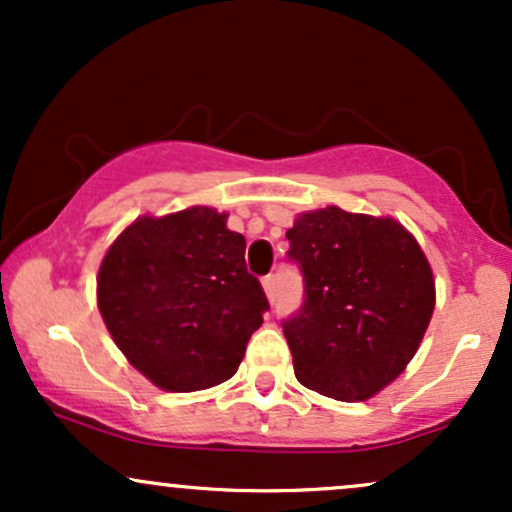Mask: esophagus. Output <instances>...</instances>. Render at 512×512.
Wrapping results in <instances>:
<instances>
[{
	"label": "esophagus",
	"mask_w": 512,
	"mask_h": 512,
	"mask_svg": "<svg viewBox=\"0 0 512 512\" xmlns=\"http://www.w3.org/2000/svg\"><path fill=\"white\" fill-rule=\"evenodd\" d=\"M262 286H264V293H267L269 298H274V274L262 276Z\"/></svg>",
	"instance_id": "34e87169"
}]
</instances>
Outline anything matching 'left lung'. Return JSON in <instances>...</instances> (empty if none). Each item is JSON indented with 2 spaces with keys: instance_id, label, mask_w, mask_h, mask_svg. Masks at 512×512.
Here are the masks:
<instances>
[{
  "instance_id": "left-lung-1",
  "label": "left lung",
  "mask_w": 512,
  "mask_h": 512,
  "mask_svg": "<svg viewBox=\"0 0 512 512\" xmlns=\"http://www.w3.org/2000/svg\"><path fill=\"white\" fill-rule=\"evenodd\" d=\"M303 303L281 322L298 383L363 402L402 373L436 303L424 252L397 221L327 207L286 231Z\"/></svg>"
}]
</instances>
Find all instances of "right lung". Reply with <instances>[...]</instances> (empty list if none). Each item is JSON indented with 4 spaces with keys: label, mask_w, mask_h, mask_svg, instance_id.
Instances as JSON below:
<instances>
[{
    "label": "right lung",
    "mask_w": 512,
    "mask_h": 512,
    "mask_svg": "<svg viewBox=\"0 0 512 512\" xmlns=\"http://www.w3.org/2000/svg\"><path fill=\"white\" fill-rule=\"evenodd\" d=\"M98 308L134 368L192 392L236 373L269 301L226 214L192 207L122 231L101 264Z\"/></svg>",
    "instance_id": "add662e5"
}]
</instances>
